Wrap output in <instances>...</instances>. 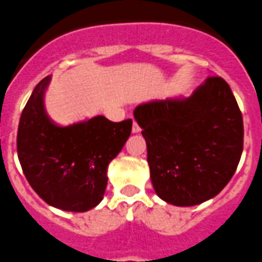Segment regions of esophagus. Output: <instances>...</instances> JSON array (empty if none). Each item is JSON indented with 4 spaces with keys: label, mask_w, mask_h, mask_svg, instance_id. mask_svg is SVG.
Masks as SVG:
<instances>
[{
    "label": "esophagus",
    "mask_w": 262,
    "mask_h": 262,
    "mask_svg": "<svg viewBox=\"0 0 262 262\" xmlns=\"http://www.w3.org/2000/svg\"><path fill=\"white\" fill-rule=\"evenodd\" d=\"M140 132H141L140 124H138L137 121H134L133 122V133H140Z\"/></svg>",
    "instance_id": "1"
}]
</instances>
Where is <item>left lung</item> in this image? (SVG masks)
<instances>
[{
    "mask_svg": "<svg viewBox=\"0 0 262 262\" xmlns=\"http://www.w3.org/2000/svg\"><path fill=\"white\" fill-rule=\"evenodd\" d=\"M134 117L147 146L152 185L160 199L193 206L228 184L243 152L242 111L227 82L210 75L188 99L138 105Z\"/></svg>",
    "mask_w": 262,
    "mask_h": 262,
    "instance_id": "8db88e82",
    "label": "left lung"
}]
</instances>
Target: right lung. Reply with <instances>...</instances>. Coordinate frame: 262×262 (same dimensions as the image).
Returning a JSON list of instances; mask_svg holds the SVG:
<instances>
[{"instance_id":"1","label":"right lung","mask_w":262,"mask_h":262,"mask_svg":"<svg viewBox=\"0 0 262 262\" xmlns=\"http://www.w3.org/2000/svg\"><path fill=\"white\" fill-rule=\"evenodd\" d=\"M51 77L36 84L20 115L16 151L26 179L48 205L87 211L102 201L107 167L132 133V119L114 122L104 116L74 125H55L43 107Z\"/></svg>"}]
</instances>
